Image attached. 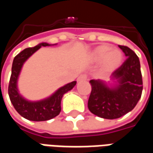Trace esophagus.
Segmentation results:
<instances>
[{
    "label": "esophagus",
    "instance_id": "esophagus-1",
    "mask_svg": "<svg viewBox=\"0 0 153 153\" xmlns=\"http://www.w3.org/2000/svg\"><path fill=\"white\" fill-rule=\"evenodd\" d=\"M88 79V75L85 74H80L79 76L78 77V81L80 82V81H85Z\"/></svg>",
    "mask_w": 153,
    "mask_h": 153
}]
</instances>
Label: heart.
Instances as JSON below:
<instances>
[{
  "instance_id": "heart-1",
  "label": "heart",
  "mask_w": 153,
  "mask_h": 153,
  "mask_svg": "<svg viewBox=\"0 0 153 153\" xmlns=\"http://www.w3.org/2000/svg\"><path fill=\"white\" fill-rule=\"evenodd\" d=\"M93 60L101 61V68L103 72L109 73L118 69L123 60V54L117 48H112L108 44H102L95 47L91 53Z\"/></svg>"
}]
</instances>
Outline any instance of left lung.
Returning <instances> with one entry per match:
<instances>
[{
  "mask_svg": "<svg viewBox=\"0 0 153 153\" xmlns=\"http://www.w3.org/2000/svg\"><path fill=\"white\" fill-rule=\"evenodd\" d=\"M119 47L127 59L111 76L115 80V85L109 87L102 80H90L92 91L88 106L91 112L101 118L121 117L131 111L141 97L143 79L139 59L128 47L119 45Z\"/></svg>",
  "mask_w": 153,
  "mask_h": 153,
  "instance_id": "left-lung-1",
  "label": "left lung"
}]
</instances>
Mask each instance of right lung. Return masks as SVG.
<instances>
[{
    "label": "right lung",
    "mask_w": 153,
    "mask_h": 153,
    "mask_svg": "<svg viewBox=\"0 0 153 153\" xmlns=\"http://www.w3.org/2000/svg\"><path fill=\"white\" fill-rule=\"evenodd\" d=\"M51 45L47 42H42L34 47L26 48L15 57L12 64L11 76L8 88L10 99L16 111L24 118L32 121H45L59 115L61 111L60 102L62 97L76 85V81L67 83L66 85L60 88L51 97L38 102L28 101L19 94L17 82L23 65L39 48Z\"/></svg>",
    "instance_id": "1"
}]
</instances>
